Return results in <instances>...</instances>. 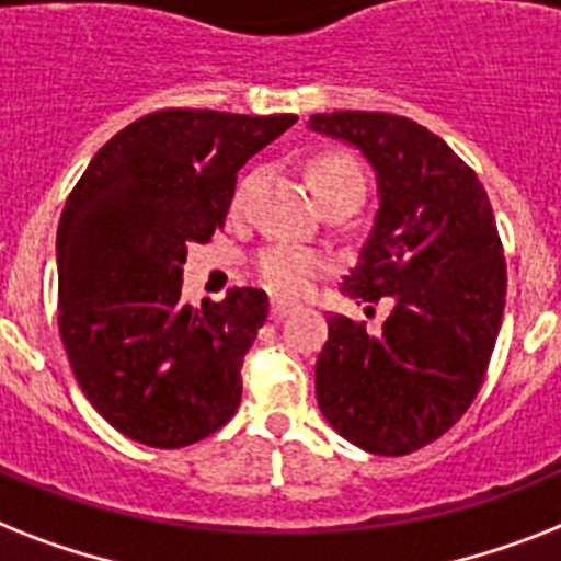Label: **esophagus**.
<instances>
[{
    "mask_svg": "<svg viewBox=\"0 0 561 561\" xmlns=\"http://www.w3.org/2000/svg\"><path fill=\"white\" fill-rule=\"evenodd\" d=\"M290 311H296V302H290V299H273V302H271L273 320H285Z\"/></svg>",
    "mask_w": 561,
    "mask_h": 561,
    "instance_id": "esophagus-1",
    "label": "esophagus"
}]
</instances>
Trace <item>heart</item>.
<instances>
[{"label":"heart","instance_id":"b5f03b06","mask_svg":"<svg viewBox=\"0 0 561 561\" xmlns=\"http://www.w3.org/2000/svg\"><path fill=\"white\" fill-rule=\"evenodd\" d=\"M308 178H311L317 198L334 193V190H345V186H363V172L354 163V158L343 152H328L313 158ZM317 271H320V259L302 248H290V244L271 248L259 256V276H262V282L271 290L285 296L299 294L317 276Z\"/></svg>","mask_w":561,"mask_h":561}]
</instances>
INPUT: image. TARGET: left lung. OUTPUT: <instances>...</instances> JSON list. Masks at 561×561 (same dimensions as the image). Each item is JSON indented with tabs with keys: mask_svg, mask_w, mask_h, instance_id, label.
<instances>
[{
	"mask_svg": "<svg viewBox=\"0 0 561 561\" xmlns=\"http://www.w3.org/2000/svg\"><path fill=\"white\" fill-rule=\"evenodd\" d=\"M308 129L368 161L377 213L340 290L389 305L380 331L328 313L317 403L345 440L407 455L458 423L502 328L507 265L476 172L421 123L380 112L313 115Z\"/></svg>",
	"mask_w": 561,
	"mask_h": 561,
	"instance_id": "1",
	"label": "left lung"
}]
</instances>
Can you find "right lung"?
<instances>
[{"label": "right lung", "instance_id": "add662e5", "mask_svg": "<svg viewBox=\"0 0 561 561\" xmlns=\"http://www.w3.org/2000/svg\"><path fill=\"white\" fill-rule=\"evenodd\" d=\"M296 123L209 108H163L91 158L57 227L59 336L89 403L117 432L178 449L239 409L241 359L267 296L227 290L181 302L190 244L225 225L236 172Z\"/></svg>", "mask_w": 561, "mask_h": 561}]
</instances>
